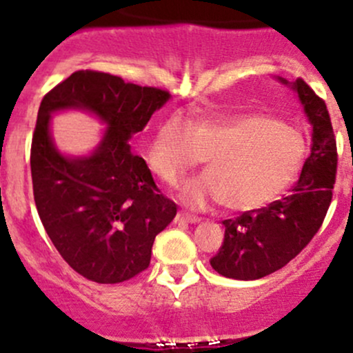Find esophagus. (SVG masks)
<instances>
[{
  "label": "esophagus",
  "instance_id": "34e87169",
  "mask_svg": "<svg viewBox=\"0 0 353 353\" xmlns=\"http://www.w3.org/2000/svg\"><path fill=\"white\" fill-rule=\"evenodd\" d=\"M177 221H185V223L196 224V223H199L201 218H197V216L191 214V212H188V211H179L177 212Z\"/></svg>",
  "mask_w": 353,
  "mask_h": 353
}]
</instances>
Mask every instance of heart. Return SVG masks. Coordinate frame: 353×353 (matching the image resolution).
<instances>
[{
    "mask_svg": "<svg viewBox=\"0 0 353 353\" xmlns=\"http://www.w3.org/2000/svg\"><path fill=\"white\" fill-rule=\"evenodd\" d=\"M305 154L307 141L296 127L250 112L201 119L191 125L170 117L154 135L147 162L159 179L176 185L206 159L208 172L184 185L185 203L194 208L223 203L230 211H253L293 184Z\"/></svg>",
    "mask_w": 353,
    "mask_h": 353,
    "instance_id": "obj_1",
    "label": "heart"
}]
</instances>
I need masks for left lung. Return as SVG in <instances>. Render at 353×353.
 Wrapping results in <instances>:
<instances>
[{"label":"left lung","instance_id":"1","mask_svg":"<svg viewBox=\"0 0 353 353\" xmlns=\"http://www.w3.org/2000/svg\"><path fill=\"white\" fill-rule=\"evenodd\" d=\"M280 82L288 83L283 79ZM293 88L312 123V152L292 194L223 221L224 241L211 266L226 278L259 280L283 268L312 241L330 208L339 162L330 114L325 100L303 79Z\"/></svg>","mask_w":353,"mask_h":353}]
</instances>
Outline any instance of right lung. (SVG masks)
<instances>
[{
  "label": "right lung",
  "instance_id": "1",
  "mask_svg": "<svg viewBox=\"0 0 353 353\" xmlns=\"http://www.w3.org/2000/svg\"><path fill=\"white\" fill-rule=\"evenodd\" d=\"M169 92L79 70L43 97L32 141L33 196L61 258L97 283H122L147 270L156 236L177 206L161 194L130 139L169 100ZM82 108L108 123L94 154L65 158L49 135V115Z\"/></svg>",
  "mask_w": 353,
  "mask_h": 353
}]
</instances>
